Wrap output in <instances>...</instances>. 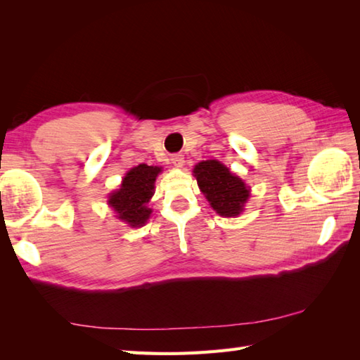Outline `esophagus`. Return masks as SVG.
<instances>
[{
	"instance_id": "34e87169",
	"label": "esophagus",
	"mask_w": 360,
	"mask_h": 360,
	"mask_svg": "<svg viewBox=\"0 0 360 360\" xmlns=\"http://www.w3.org/2000/svg\"><path fill=\"white\" fill-rule=\"evenodd\" d=\"M170 160H172V164L176 165V167H182V165H184V156L179 155V153H178V155H172Z\"/></svg>"
}]
</instances>
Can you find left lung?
<instances>
[{
	"label": "left lung",
	"instance_id": "left-lung-1",
	"mask_svg": "<svg viewBox=\"0 0 360 360\" xmlns=\"http://www.w3.org/2000/svg\"><path fill=\"white\" fill-rule=\"evenodd\" d=\"M198 186L221 217H236L249 198L246 184L218 160H202L193 170Z\"/></svg>",
	"mask_w": 360,
	"mask_h": 360
}]
</instances>
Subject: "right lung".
<instances>
[{
    "instance_id": "obj_1",
    "label": "right lung",
    "mask_w": 360,
    "mask_h": 360,
    "mask_svg": "<svg viewBox=\"0 0 360 360\" xmlns=\"http://www.w3.org/2000/svg\"><path fill=\"white\" fill-rule=\"evenodd\" d=\"M160 167L141 164L131 168L122 181V186L110 196V205L116 210L119 218L131 227L145 224L151 210L147 202L153 196L156 176Z\"/></svg>"
}]
</instances>
